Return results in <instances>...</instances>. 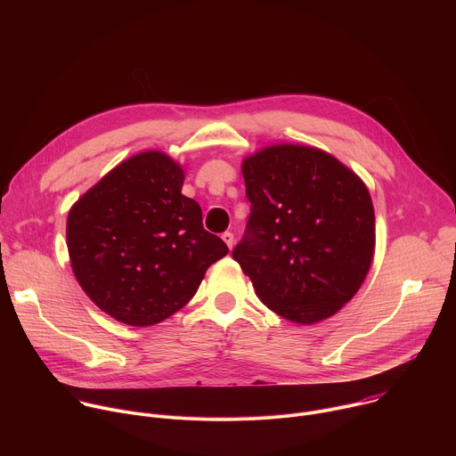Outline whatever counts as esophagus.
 Listing matches in <instances>:
<instances>
[{"mask_svg": "<svg viewBox=\"0 0 456 456\" xmlns=\"http://www.w3.org/2000/svg\"><path fill=\"white\" fill-rule=\"evenodd\" d=\"M222 240L225 241V245H227L229 248H232V245H234V234H232V232L225 231V232L222 234Z\"/></svg>", "mask_w": 456, "mask_h": 456, "instance_id": "34e87169", "label": "esophagus"}]
</instances>
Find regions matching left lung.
Wrapping results in <instances>:
<instances>
[{"label":"left lung","instance_id":"left-lung-1","mask_svg":"<svg viewBox=\"0 0 456 456\" xmlns=\"http://www.w3.org/2000/svg\"><path fill=\"white\" fill-rule=\"evenodd\" d=\"M250 216L232 257L273 312L312 324L361 289L375 250L364 182L336 157L278 144L241 164Z\"/></svg>","mask_w":456,"mask_h":456}]
</instances>
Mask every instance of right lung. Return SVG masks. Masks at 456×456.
I'll use <instances>...</instances> for the list:
<instances>
[{"label": "right lung", "instance_id": "obj_1", "mask_svg": "<svg viewBox=\"0 0 456 456\" xmlns=\"http://www.w3.org/2000/svg\"><path fill=\"white\" fill-rule=\"evenodd\" d=\"M183 169L160 151L124 160L72 206L67 245L86 296L129 327H151L197 294L229 248L182 194Z\"/></svg>", "mask_w": 456, "mask_h": 456}]
</instances>
